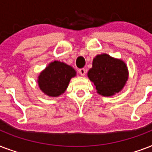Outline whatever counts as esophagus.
I'll list each match as a JSON object with an SVG mask.
<instances>
[{
    "instance_id": "obj_1",
    "label": "esophagus",
    "mask_w": 152,
    "mask_h": 152,
    "mask_svg": "<svg viewBox=\"0 0 152 152\" xmlns=\"http://www.w3.org/2000/svg\"><path fill=\"white\" fill-rule=\"evenodd\" d=\"M79 73L80 74L81 76H85V74H86V70L85 69H79Z\"/></svg>"
}]
</instances>
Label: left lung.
<instances>
[{
	"label": "left lung",
	"mask_w": 152,
	"mask_h": 152,
	"mask_svg": "<svg viewBox=\"0 0 152 152\" xmlns=\"http://www.w3.org/2000/svg\"><path fill=\"white\" fill-rule=\"evenodd\" d=\"M88 76L99 95L112 96L123 89L128 80L129 71L123 61L102 53L93 59L92 68L89 69Z\"/></svg>",
	"instance_id": "8db88e82"
}]
</instances>
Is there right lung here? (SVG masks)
Here are the masks:
<instances>
[{
	"instance_id": "add662e5",
	"label": "right lung",
	"mask_w": 152,
	"mask_h": 152,
	"mask_svg": "<svg viewBox=\"0 0 152 152\" xmlns=\"http://www.w3.org/2000/svg\"><path fill=\"white\" fill-rule=\"evenodd\" d=\"M76 75V72L72 67L54 61L39 74L38 84L45 95L57 97L65 91L70 80Z\"/></svg>"
}]
</instances>
